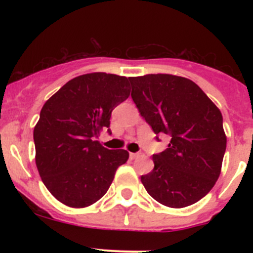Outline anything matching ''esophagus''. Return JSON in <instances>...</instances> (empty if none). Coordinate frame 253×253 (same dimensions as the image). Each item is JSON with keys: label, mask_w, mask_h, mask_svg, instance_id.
<instances>
[{"label": "esophagus", "mask_w": 253, "mask_h": 253, "mask_svg": "<svg viewBox=\"0 0 253 253\" xmlns=\"http://www.w3.org/2000/svg\"><path fill=\"white\" fill-rule=\"evenodd\" d=\"M139 153H129V158H131V159H136V158H138L139 157Z\"/></svg>", "instance_id": "34e87169"}]
</instances>
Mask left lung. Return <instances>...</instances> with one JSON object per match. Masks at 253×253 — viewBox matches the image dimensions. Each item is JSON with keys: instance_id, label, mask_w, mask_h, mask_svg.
Instances as JSON below:
<instances>
[{"instance_id": "1", "label": "left lung", "mask_w": 253, "mask_h": 253, "mask_svg": "<svg viewBox=\"0 0 253 253\" xmlns=\"http://www.w3.org/2000/svg\"><path fill=\"white\" fill-rule=\"evenodd\" d=\"M141 116L157 134L170 137L153 154L154 169L141 176L147 192L162 205L183 208L198 202L220 175L226 149L221 112L187 78L147 75L128 78Z\"/></svg>"}]
</instances>
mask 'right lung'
<instances>
[{"label":"right lung","instance_id":"add662e5","mask_svg":"<svg viewBox=\"0 0 253 253\" xmlns=\"http://www.w3.org/2000/svg\"><path fill=\"white\" fill-rule=\"evenodd\" d=\"M129 79L103 72L71 79L44 104L34 127L35 163L42 182L63 205L84 208L100 200L128 159L95 138L110 131L111 112L129 96Z\"/></svg>","mask_w":253,"mask_h":253}]
</instances>
